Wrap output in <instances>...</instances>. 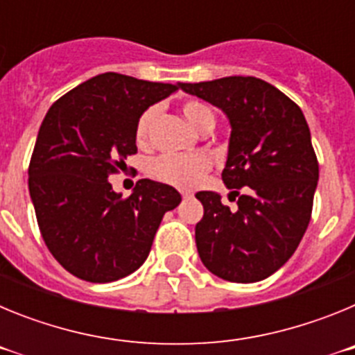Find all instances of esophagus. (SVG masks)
<instances>
[{
	"label": "esophagus",
	"mask_w": 355,
	"mask_h": 355,
	"mask_svg": "<svg viewBox=\"0 0 355 355\" xmlns=\"http://www.w3.org/2000/svg\"><path fill=\"white\" fill-rule=\"evenodd\" d=\"M181 196H183L184 199H187V197H190V196H192V193L188 192V190H181Z\"/></svg>",
	"instance_id": "34e87169"
}]
</instances>
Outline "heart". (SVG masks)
I'll use <instances>...</instances> for the list:
<instances>
[{
	"instance_id": "1",
	"label": "heart",
	"mask_w": 355,
	"mask_h": 355,
	"mask_svg": "<svg viewBox=\"0 0 355 355\" xmlns=\"http://www.w3.org/2000/svg\"><path fill=\"white\" fill-rule=\"evenodd\" d=\"M156 114H158V108L150 106L140 115L139 122H137V142L139 144H144L149 137ZM183 115L199 131L209 126L215 128V114L205 103L187 101L183 105ZM209 167H211V163L205 155H162L150 162L149 172L153 178L163 181V183L180 188H190L205 178Z\"/></svg>"
}]
</instances>
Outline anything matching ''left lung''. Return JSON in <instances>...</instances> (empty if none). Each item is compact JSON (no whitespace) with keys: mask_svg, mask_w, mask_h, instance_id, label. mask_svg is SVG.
I'll list each match as a JSON object with an SVG mask.
<instances>
[{"mask_svg":"<svg viewBox=\"0 0 355 355\" xmlns=\"http://www.w3.org/2000/svg\"><path fill=\"white\" fill-rule=\"evenodd\" d=\"M224 112L231 126L222 181L238 197L197 192L205 215L196 225L200 261L216 277L256 283L293 256L311 218L318 162L302 110L274 85L252 76L180 83Z\"/></svg>","mask_w":355,"mask_h":355,"instance_id":"left-lung-1","label":"left lung"}]
</instances>
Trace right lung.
<instances>
[{
  "instance_id": "1",
  "label": "right lung",
  "mask_w": 355,
  "mask_h": 355,
  "mask_svg": "<svg viewBox=\"0 0 355 355\" xmlns=\"http://www.w3.org/2000/svg\"><path fill=\"white\" fill-rule=\"evenodd\" d=\"M180 83L105 72L49 108L37 135L28 188L55 259L89 283L133 274L149 256L163 215L181 202L175 188L140 180L128 199L108 175L137 153V122Z\"/></svg>"
}]
</instances>
